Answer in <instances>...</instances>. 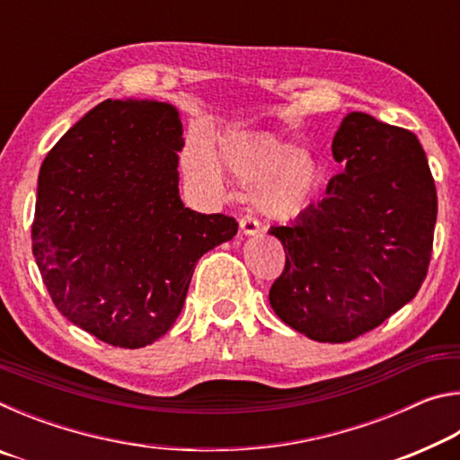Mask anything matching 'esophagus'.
<instances>
[{
	"instance_id": "esophagus-1",
	"label": "esophagus",
	"mask_w": 460,
	"mask_h": 460,
	"mask_svg": "<svg viewBox=\"0 0 460 460\" xmlns=\"http://www.w3.org/2000/svg\"><path fill=\"white\" fill-rule=\"evenodd\" d=\"M239 229H241V233H245V235H255V233L260 231V221L252 215H241Z\"/></svg>"
}]
</instances>
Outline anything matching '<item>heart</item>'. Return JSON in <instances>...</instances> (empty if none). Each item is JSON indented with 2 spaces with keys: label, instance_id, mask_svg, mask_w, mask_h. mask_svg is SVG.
Segmentation results:
<instances>
[{
  "label": "heart",
  "instance_id": "obj_1",
  "mask_svg": "<svg viewBox=\"0 0 460 460\" xmlns=\"http://www.w3.org/2000/svg\"><path fill=\"white\" fill-rule=\"evenodd\" d=\"M219 160L239 181L255 182V207L274 219L300 215L323 182V170L308 154L296 152L292 142L270 131H237L225 137ZM184 164L197 181H221L219 164L207 147H190Z\"/></svg>",
  "mask_w": 460,
  "mask_h": 460
}]
</instances>
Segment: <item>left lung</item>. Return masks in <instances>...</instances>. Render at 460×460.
<instances>
[{"mask_svg":"<svg viewBox=\"0 0 460 460\" xmlns=\"http://www.w3.org/2000/svg\"><path fill=\"white\" fill-rule=\"evenodd\" d=\"M332 155L342 168L326 199L270 233L286 266L270 290L282 321L321 342H347L379 326L418 294L430 266L434 178L411 131L353 111Z\"/></svg>","mask_w":460,"mask_h":460,"instance_id":"left-lung-1","label":"left lung"}]
</instances>
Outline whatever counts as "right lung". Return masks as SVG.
<instances>
[{"label": "right lung", "mask_w": 460, "mask_h": 460, "mask_svg": "<svg viewBox=\"0 0 460 460\" xmlns=\"http://www.w3.org/2000/svg\"><path fill=\"white\" fill-rule=\"evenodd\" d=\"M178 109L111 101L46 154L32 252L54 306L107 345L139 349L181 314L194 263L237 233L178 194Z\"/></svg>", "instance_id": "obj_1"}]
</instances>
